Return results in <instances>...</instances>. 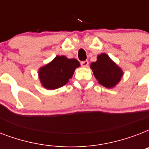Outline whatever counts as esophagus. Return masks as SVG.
Returning <instances> with one entry per match:
<instances>
[{
    "label": "esophagus",
    "mask_w": 149,
    "mask_h": 149,
    "mask_svg": "<svg viewBox=\"0 0 149 149\" xmlns=\"http://www.w3.org/2000/svg\"><path fill=\"white\" fill-rule=\"evenodd\" d=\"M81 65L83 67H86L89 64V62L87 60H85V61H82L81 63H80Z\"/></svg>",
    "instance_id": "obj_1"
}]
</instances>
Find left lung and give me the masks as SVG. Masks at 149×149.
<instances>
[{
	"mask_svg": "<svg viewBox=\"0 0 149 149\" xmlns=\"http://www.w3.org/2000/svg\"><path fill=\"white\" fill-rule=\"evenodd\" d=\"M96 79L102 86L111 88L118 84L123 76L121 69L118 67L109 56L101 53L97 56V60L91 65Z\"/></svg>",
	"mask_w": 149,
	"mask_h": 149,
	"instance_id": "obj_1",
	"label": "left lung"
}]
</instances>
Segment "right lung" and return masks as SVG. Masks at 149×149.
I'll use <instances>...</instances> for the list:
<instances>
[{"mask_svg": "<svg viewBox=\"0 0 149 149\" xmlns=\"http://www.w3.org/2000/svg\"><path fill=\"white\" fill-rule=\"evenodd\" d=\"M79 63L76 58H67L65 56H56L51 63L39 70L38 75L42 86L49 90L64 86L72 77Z\"/></svg>", "mask_w": 149, "mask_h": 149, "instance_id": "1", "label": "right lung"}]
</instances>
